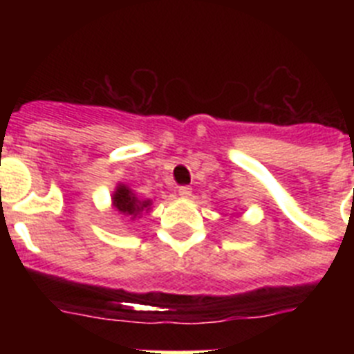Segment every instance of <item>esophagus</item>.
Masks as SVG:
<instances>
[{"label": "esophagus", "mask_w": 354, "mask_h": 354, "mask_svg": "<svg viewBox=\"0 0 354 354\" xmlns=\"http://www.w3.org/2000/svg\"><path fill=\"white\" fill-rule=\"evenodd\" d=\"M178 195L183 198H190L192 197V188L190 187H180L178 188Z\"/></svg>", "instance_id": "obj_1"}]
</instances>
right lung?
I'll return each instance as SVG.
<instances>
[{
  "instance_id": "right-lung-1",
  "label": "right lung",
  "mask_w": 354,
  "mask_h": 354,
  "mask_svg": "<svg viewBox=\"0 0 354 354\" xmlns=\"http://www.w3.org/2000/svg\"><path fill=\"white\" fill-rule=\"evenodd\" d=\"M111 205H113V210H116L118 214H121L124 217H130V221H133L135 217H140L142 212H149L151 210L152 200L138 198L128 185L118 183L113 195H111Z\"/></svg>"
}]
</instances>
